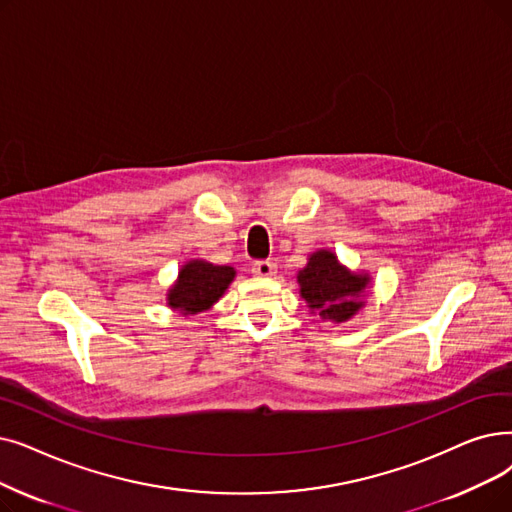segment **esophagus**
Wrapping results in <instances>:
<instances>
[{
  "mask_svg": "<svg viewBox=\"0 0 512 512\" xmlns=\"http://www.w3.org/2000/svg\"><path fill=\"white\" fill-rule=\"evenodd\" d=\"M253 274L261 278H270L276 274V263L274 261H255L253 263Z\"/></svg>",
  "mask_w": 512,
  "mask_h": 512,
  "instance_id": "1",
  "label": "esophagus"
}]
</instances>
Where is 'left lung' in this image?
<instances>
[{"label":"left lung","mask_w":512,"mask_h":512,"mask_svg":"<svg viewBox=\"0 0 512 512\" xmlns=\"http://www.w3.org/2000/svg\"><path fill=\"white\" fill-rule=\"evenodd\" d=\"M297 282L309 314H318L324 322L343 324L366 305L372 278L366 270H349L330 249H318L309 253Z\"/></svg>","instance_id":"obj_1"}]
</instances>
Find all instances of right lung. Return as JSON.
Listing matches in <instances>:
<instances>
[{
  "label": "right lung",
  "instance_id": "obj_1",
  "mask_svg": "<svg viewBox=\"0 0 512 512\" xmlns=\"http://www.w3.org/2000/svg\"><path fill=\"white\" fill-rule=\"evenodd\" d=\"M232 265H215L205 259L186 261L175 282L167 288V307L180 316H194L211 309L234 282Z\"/></svg>",
  "mask_w": 512,
  "mask_h": 512
}]
</instances>
